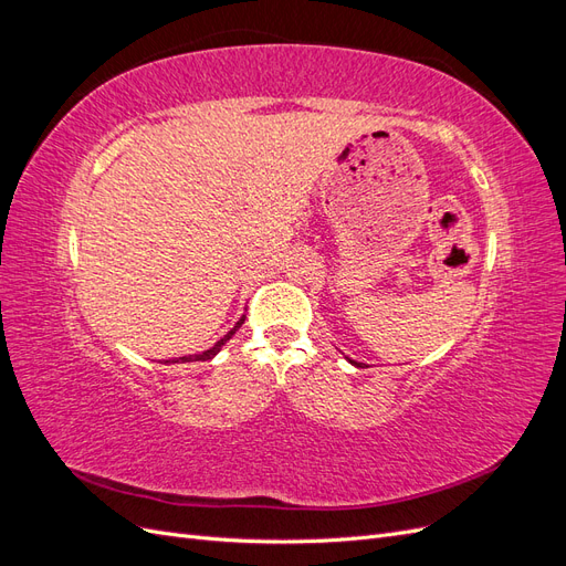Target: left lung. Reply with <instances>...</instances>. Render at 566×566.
Returning <instances> with one entry per match:
<instances>
[{"instance_id": "left-lung-1", "label": "left lung", "mask_w": 566, "mask_h": 566, "mask_svg": "<svg viewBox=\"0 0 566 566\" xmlns=\"http://www.w3.org/2000/svg\"><path fill=\"white\" fill-rule=\"evenodd\" d=\"M356 366H358V364H356Z\"/></svg>"}]
</instances>
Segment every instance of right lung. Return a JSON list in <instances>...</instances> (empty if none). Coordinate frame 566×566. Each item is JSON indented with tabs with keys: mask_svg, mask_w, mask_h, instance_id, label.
Returning <instances> with one entry per match:
<instances>
[{
	"mask_svg": "<svg viewBox=\"0 0 566 566\" xmlns=\"http://www.w3.org/2000/svg\"><path fill=\"white\" fill-rule=\"evenodd\" d=\"M243 321H245V316L241 318V321H238L235 325H233V328L224 335V337H221L219 342H217V345L214 347H210L208 352H202V354H191V356H181V358H177V361L175 364H193V361H210V358L221 349V345H227V339H231V335L238 331V328H241V325H243Z\"/></svg>",
	"mask_w": 566,
	"mask_h": 566,
	"instance_id": "right-lung-1",
	"label": "right lung"
}]
</instances>
